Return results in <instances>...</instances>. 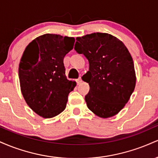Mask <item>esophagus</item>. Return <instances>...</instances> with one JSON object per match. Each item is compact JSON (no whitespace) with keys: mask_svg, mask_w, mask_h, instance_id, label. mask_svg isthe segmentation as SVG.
I'll list each match as a JSON object with an SVG mask.
<instances>
[{"mask_svg":"<svg viewBox=\"0 0 158 158\" xmlns=\"http://www.w3.org/2000/svg\"><path fill=\"white\" fill-rule=\"evenodd\" d=\"M77 81L78 84H80V83L81 82V81H82V80H81V77H79V78H78L77 80Z\"/></svg>","mask_w":158,"mask_h":158,"instance_id":"34e87169","label":"esophagus"}]
</instances>
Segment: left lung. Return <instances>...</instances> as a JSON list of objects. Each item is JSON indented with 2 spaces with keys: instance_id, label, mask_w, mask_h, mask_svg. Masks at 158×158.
<instances>
[{
  "instance_id": "8db88e82",
  "label": "left lung",
  "mask_w": 158,
  "mask_h": 158,
  "mask_svg": "<svg viewBox=\"0 0 158 158\" xmlns=\"http://www.w3.org/2000/svg\"><path fill=\"white\" fill-rule=\"evenodd\" d=\"M74 50L89 62L82 80L89 84L85 99L98 117L118 114L129 100L136 84L135 65L124 44L108 33L94 32L77 38Z\"/></svg>"
}]
</instances>
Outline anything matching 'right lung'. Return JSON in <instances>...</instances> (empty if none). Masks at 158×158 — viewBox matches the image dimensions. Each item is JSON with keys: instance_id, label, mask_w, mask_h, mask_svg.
Segmentation results:
<instances>
[{"instance_id": "right-lung-1", "label": "right lung", "mask_w": 158, "mask_h": 158, "mask_svg": "<svg viewBox=\"0 0 158 158\" xmlns=\"http://www.w3.org/2000/svg\"><path fill=\"white\" fill-rule=\"evenodd\" d=\"M74 42L72 37L44 34L23 52L19 70L21 93L29 107L41 117L52 118L66 108L76 82L67 79L63 60Z\"/></svg>"}]
</instances>
